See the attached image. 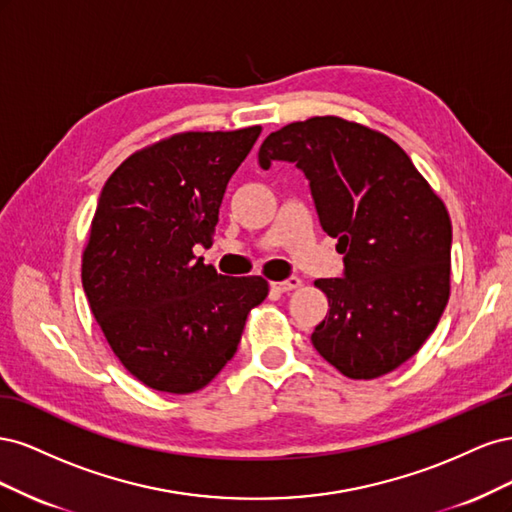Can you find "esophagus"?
<instances>
[{
	"mask_svg": "<svg viewBox=\"0 0 512 512\" xmlns=\"http://www.w3.org/2000/svg\"><path fill=\"white\" fill-rule=\"evenodd\" d=\"M301 286V280L299 277H288V280H284V282H273L271 284V290H275V292H290V290H294V288H299Z\"/></svg>",
	"mask_w": 512,
	"mask_h": 512,
	"instance_id": "34e87169",
	"label": "esophagus"
}]
</instances>
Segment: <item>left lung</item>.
Instances as JSON below:
<instances>
[{
    "label": "left lung",
    "mask_w": 512,
    "mask_h": 512,
    "mask_svg": "<svg viewBox=\"0 0 512 512\" xmlns=\"http://www.w3.org/2000/svg\"><path fill=\"white\" fill-rule=\"evenodd\" d=\"M301 168L344 277L316 280L329 314L312 333L324 361L352 380L406 363L438 327L451 294L453 226L442 198L389 136L342 117L271 132L258 162Z\"/></svg>",
    "instance_id": "1"
}]
</instances>
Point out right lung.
I'll return each mask as SVG.
<instances>
[{
    "mask_svg": "<svg viewBox=\"0 0 512 512\" xmlns=\"http://www.w3.org/2000/svg\"><path fill=\"white\" fill-rule=\"evenodd\" d=\"M260 126L181 132L117 166L83 252V290L121 365L153 391L207 386L235 356L260 275L226 277L194 256L211 245L226 185Z\"/></svg>",
    "mask_w": 512,
    "mask_h": 512,
    "instance_id": "1",
    "label": "right lung"
}]
</instances>
